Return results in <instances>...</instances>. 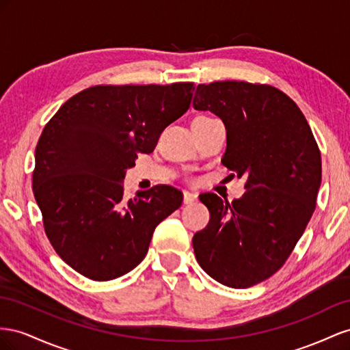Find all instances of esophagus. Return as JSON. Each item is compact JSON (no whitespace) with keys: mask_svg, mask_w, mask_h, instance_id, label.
I'll list each match as a JSON object with an SVG mask.
<instances>
[{"mask_svg":"<svg viewBox=\"0 0 350 350\" xmlns=\"http://www.w3.org/2000/svg\"><path fill=\"white\" fill-rule=\"evenodd\" d=\"M198 199V195L196 193H192V192H185L183 193V202L186 204V205H189V204H193L195 201Z\"/></svg>","mask_w":350,"mask_h":350,"instance_id":"1","label":"esophagus"}]
</instances>
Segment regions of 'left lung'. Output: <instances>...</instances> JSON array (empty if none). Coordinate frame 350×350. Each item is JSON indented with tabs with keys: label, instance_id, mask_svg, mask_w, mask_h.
I'll return each instance as SVG.
<instances>
[{
	"label": "left lung",
	"instance_id": "left-lung-1",
	"mask_svg": "<svg viewBox=\"0 0 350 350\" xmlns=\"http://www.w3.org/2000/svg\"><path fill=\"white\" fill-rule=\"evenodd\" d=\"M193 108L223 120L221 163L246 177V192L232 204L199 196L209 223L192 239L195 256L218 283L251 287L278 271L304 234L321 185V154L299 107L269 85H198Z\"/></svg>",
	"mask_w": 350,
	"mask_h": 350
}]
</instances>
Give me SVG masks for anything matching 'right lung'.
<instances>
[{"label":"right lung","instance_id":"add662e5","mask_svg":"<svg viewBox=\"0 0 350 350\" xmlns=\"http://www.w3.org/2000/svg\"><path fill=\"white\" fill-rule=\"evenodd\" d=\"M195 85H98L76 94L44 127L35 151L33 195L63 261L95 282L142 262L155 227L182 205L158 185L127 199L123 180L137 154L191 107Z\"/></svg>","mask_w":350,"mask_h":350}]
</instances>
